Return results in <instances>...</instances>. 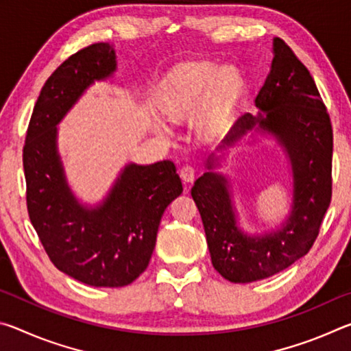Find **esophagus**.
<instances>
[{
    "label": "esophagus",
    "mask_w": 351,
    "mask_h": 351,
    "mask_svg": "<svg viewBox=\"0 0 351 351\" xmlns=\"http://www.w3.org/2000/svg\"><path fill=\"white\" fill-rule=\"evenodd\" d=\"M180 175L184 182H192L195 180V176H197V169L192 167V165H184L180 171Z\"/></svg>",
    "instance_id": "1"
}]
</instances>
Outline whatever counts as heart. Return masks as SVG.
<instances>
[{
    "instance_id": "heart-1",
    "label": "heart",
    "mask_w": 351,
    "mask_h": 351,
    "mask_svg": "<svg viewBox=\"0 0 351 351\" xmlns=\"http://www.w3.org/2000/svg\"><path fill=\"white\" fill-rule=\"evenodd\" d=\"M240 75L232 66L218 69L209 62L187 63L169 74L161 93L162 110L171 117L186 116L195 110L206 92L199 125L207 133L221 125L240 91Z\"/></svg>"
}]
</instances>
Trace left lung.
I'll return each instance as SVG.
<instances>
[{
  "mask_svg": "<svg viewBox=\"0 0 351 351\" xmlns=\"http://www.w3.org/2000/svg\"><path fill=\"white\" fill-rule=\"evenodd\" d=\"M274 58L255 106L226 134L228 148L247 132L274 136L293 171V204L282 228L247 235L237 223L226 176L206 171L195 181L192 198L204 224L212 265L226 280L249 283L287 269L310 251L331 201L332 130L310 71L282 38H274ZM212 156L207 169L215 165Z\"/></svg>",
  "mask_w": 351,
  "mask_h": 351,
  "instance_id": "left-lung-1",
  "label": "left lung"
}]
</instances>
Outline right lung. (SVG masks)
<instances>
[{"mask_svg":"<svg viewBox=\"0 0 351 351\" xmlns=\"http://www.w3.org/2000/svg\"><path fill=\"white\" fill-rule=\"evenodd\" d=\"M116 66L110 43L83 47L66 58L41 88L23 148L29 218L47 257L75 280L105 288L125 287L147 269L162 213L182 192L171 161L127 164L96 207L80 204L69 189L57 125Z\"/></svg>","mask_w":351,"mask_h":351,"instance_id":"1","label":"right lung"}]
</instances>
